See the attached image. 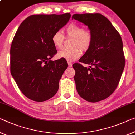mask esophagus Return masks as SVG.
<instances>
[{"mask_svg":"<svg viewBox=\"0 0 135 135\" xmlns=\"http://www.w3.org/2000/svg\"><path fill=\"white\" fill-rule=\"evenodd\" d=\"M68 67H72V63H71V62H68Z\"/></svg>","mask_w":135,"mask_h":135,"instance_id":"1","label":"esophagus"}]
</instances>
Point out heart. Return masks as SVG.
Returning a JSON list of instances; mask_svg holds the SVG:
<instances>
[{
    "label": "heart",
    "instance_id": "heart-1",
    "mask_svg": "<svg viewBox=\"0 0 135 135\" xmlns=\"http://www.w3.org/2000/svg\"><path fill=\"white\" fill-rule=\"evenodd\" d=\"M66 36L73 38L71 49H64L58 53V57L68 62L75 61L81 55L82 51L89 49L93 41V34L89 29L74 22L70 23L65 28ZM65 37L61 31H56L52 35L51 41L55 47L59 49L63 47Z\"/></svg>",
    "mask_w": 135,
    "mask_h": 135
}]
</instances>
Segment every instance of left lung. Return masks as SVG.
Here are the masks:
<instances>
[{
  "label": "left lung",
  "instance_id": "8db88e82",
  "mask_svg": "<svg viewBox=\"0 0 135 135\" xmlns=\"http://www.w3.org/2000/svg\"><path fill=\"white\" fill-rule=\"evenodd\" d=\"M72 18L87 25L93 34L92 45L82 57L84 68L74 63V79L80 97L96 102L107 98L117 88L125 67L121 37L109 20L101 14H75Z\"/></svg>",
  "mask_w": 135,
  "mask_h": 135
}]
</instances>
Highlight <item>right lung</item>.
Listing matches in <instances>:
<instances>
[{"label":"right lung","instance_id":"right-lung-1","mask_svg":"<svg viewBox=\"0 0 135 135\" xmlns=\"http://www.w3.org/2000/svg\"><path fill=\"white\" fill-rule=\"evenodd\" d=\"M71 15H34L24 20L10 49V71L26 97L43 102L53 97L68 67L65 59L51 61L57 50L52 35L67 23Z\"/></svg>","mask_w":135,"mask_h":135}]
</instances>
